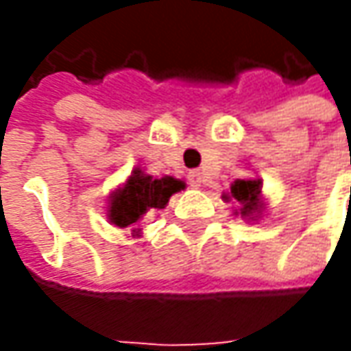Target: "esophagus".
I'll use <instances>...</instances> for the list:
<instances>
[{
	"label": "esophagus",
	"mask_w": 351,
	"mask_h": 351,
	"mask_svg": "<svg viewBox=\"0 0 351 351\" xmlns=\"http://www.w3.org/2000/svg\"><path fill=\"white\" fill-rule=\"evenodd\" d=\"M187 178H189V183H191L193 187H199V185L203 183V173H201L199 169H191Z\"/></svg>",
	"instance_id": "34e87169"
}]
</instances>
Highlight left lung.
I'll list each match as a JSON object with an SVG mask.
<instances>
[{
    "label": "left lung",
    "instance_id": "1",
    "mask_svg": "<svg viewBox=\"0 0 351 351\" xmlns=\"http://www.w3.org/2000/svg\"><path fill=\"white\" fill-rule=\"evenodd\" d=\"M260 195H262V182L260 180H236L230 187V197L242 205L240 207L242 217H252L260 210V207H262ZM230 197L224 195V199H230Z\"/></svg>",
    "mask_w": 351,
    "mask_h": 351
}]
</instances>
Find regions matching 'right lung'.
<instances>
[{
  "mask_svg": "<svg viewBox=\"0 0 351 351\" xmlns=\"http://www.w3.org/2000/svg\"><path fill=\"white\" fill-rule=\"evenodd\" d=\"M182 189H185V183L171 176L154 180L136 168L127 183L113 193L107 217L119 228H128L138 223L148 210L164 209L169 197Z\"/></svg>",
  "mask_w": 351,
  "mask_h": 351,
  "instance_id": "add662e5",
  "label": "right lung"
}]
</instances>
